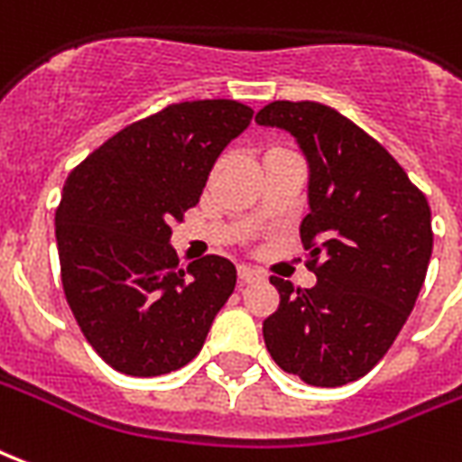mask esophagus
<instances>
[{"label":"esophagus","instance_id":"esophagus-1","mask_svg":"<svg viewBox=\"0 0 462 462\" xmlns=\"http://www.w3.org/2000/svg\"><path fill=\"white\" fill-rule=\"evenodd\" d=\"M237 274H240L242 283H252V282H257V279H262V272L247 264H242L240 269H237Z\"/></svg>","mask_w":462,"mask_h":462}]
</instances>
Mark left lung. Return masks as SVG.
Here are the masks:
<instances>
[{
    "mask_svg": "<svg viewBox=\"0 0 462 462\" xmlns=\"http://www.w3.org/2000/svg\"><path fill=\"white\" fill-rule=\"evenodd\" d=\"M257 125L296 139L309 163L313 289L272 276L279 309L264 320L272 360L313 387H343L377 365L419 299L433 249L431 208L392 153L320 102L279 100Z\"/></svg>",
    "mask_w": 462,
    "mask_h": 462,
    "instance_id": "8db88e82",
    "label": "left lung"
}]
</instances>
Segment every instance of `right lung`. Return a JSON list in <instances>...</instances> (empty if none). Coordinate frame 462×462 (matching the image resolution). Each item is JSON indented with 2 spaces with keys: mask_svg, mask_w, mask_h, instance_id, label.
<instances>
[{
  "mask_svg": "<svg viewBox=\"0 0 462 462\" xmlns=\"http://www.w3.org/2000/svg\"><path fill=\"white\" fill-rule=\"evenodd\" d=\"M235 100L169 105L125 126L68 176L56 210L60 279L92 350L122 374L180 370L203 347L237 269H179L171 222L200 200L222 149L252 122Z\"/></svg>",
  "mask_w": 462,
  "mask_h": 462,
  "instance_id": "add662e5",
  "label": "right lung"
}]
</instances>
